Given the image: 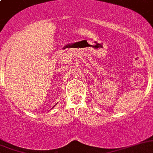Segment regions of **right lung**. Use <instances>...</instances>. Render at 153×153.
Segmentation results:
<instances>
[{
  "label": "right lung",
  "instance_id": "right-lung-1",
  "mask_svg": "<svg viewBox=\"0 0 153 153\" xmlns=\"http://www.w3.org/2000/svg\"><path fill=\"white\" fill-rule=\"evenodd\" d=\"M56 105H54V106H53V107H55V106H56ZM53 108H52V109H53Z\"/></svg>",
  "mask_w": 153,
  "mask_h": 153
}]
</instances>
